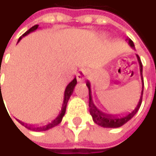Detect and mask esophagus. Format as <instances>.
<instances>
[{
  "label": "esophagus",
  "mask_w": 156,
  "mask_h": 156,
  "mask_svg": "<svg viewBox=\"0 0 156 156\" xmlns=\"http://www.w3.org/2000/svg\"><path fill=\"white\" fill-rule=\"evenodd\" d=\"M88 75H89V71L87 69H82L78 71V73L77 74V79L78 81H83Z\"/></svg>",
  "instance_id": "obj_1"
}]
</instances>
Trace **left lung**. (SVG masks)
I'll return each mask as SVG.
<instances>
[{
  "label": "left lung",
  "instance_id": "left-lung-1",
  "mask_svg": "<svg viewBox=\"0 0 156 156\" xmlns=\"http://www.w3.org/2000/svg\"><path fill=\"white\" fill-rule=\"evenodd\" d=\"M126 40L128 41V43H129V45H130L131 47H135L134 42H133L130 39H126ZM136 57H137L138 63H139V66H140V74L141 78H142V85H143V87H142V93H141L140 100H139V103H138L137 107L135 108V110H133L131 113H129L128 115H123V116H120V117H117V115H113L105 114V113H103L102 111H100L99 109L95 106V104L93 103L92 96H91L90 83H89V81L87 82V87H88V93H89V104H88L89 112H90V115H92L93 121H94L96 124H98V126H103V127H108V128H116V127H120V126H122L123 125H125L126 122H128V121L136 114V112L138 111V109L140 108V106L141 104H142V98H143V92H144L143 65H142V62H141V59L140 58H139V56L136 55Z\"/></svg>",
  "mask_w": 156,
  "mask_h": 156
}]
</instances>
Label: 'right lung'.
Wrapping results in <instances>:
<instances>
[{
  "label": "right lung",
  "instance_id": "obj_1",
  "mask_svg": "<svg viewBox=\"0 0 156 156\" xmlns=\"http://www.w3.org/2000/svg\"><path fill=\"white\" fill-rule=\"evenodd\" d=\"M38 27H39V25H35V26L31 27L29 30H27V31L19 39L18 42L21 40L22 37H24V36L28 35L29 33H30V32L36 30L38 29ZM76 85H77V78H75L70 83H69V85H68V86H67V87H66V89H65V93H64V101H63L62 108H61V111H60L59 115H58L53 121H51L50 123H48V125H45V126H32V125H28V124H26V123H23V122L18 120L19 123H20V124H21L22 126H24L26 128H28V129H30V130H32V131H46V130H48V129H50V128H52V127L58 126V125L61 122V120H62V118H63V116H64V115H65V113H66V108H67L68 101H69L70 96L72 95L73 90H74V87H75Z\"/></svg>",
  "mask_w": 156,
  "mask_h": 156
}]
</instances>
